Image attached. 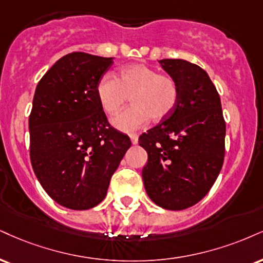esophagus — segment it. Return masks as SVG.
I'll return each instance as SVG.
<instances>
[{
    "mask_svg": "<svg viewBox=\"0 0 263 263\" xmlns=\"http://www.w3.org/2000/svg\"><path fill=\"white\" fill-rule=\"evenodd\" d=\"M129 138H131L132 144H137L138 143V135L137 134H131V135H129Z\"/></svg>",
    "mask_w": 263,
    "mask_h": 263,
    "instance_id": "obj_1",
    "label": "esophagus"
}]
</instances>
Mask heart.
<instances>
[{
	"label": "heart",
	"mask_w": 263,
	"mask_h": 263,
	"mask_svg": "<svg viewBox=\"0 0 263 263\" xmlns=\"http://www.w3.org/2000/svg\"><path fill=\"white\" fill-rule=\"evenodd\" d=\"M97 97L101 107L109 115H115L127 103L131 105L112 119V125L120 131L131 132L145 125L165 120L175 110L179 101L178 82L157 69L132 63L120 68L118 78L104 74L98 82Z\"/></svg>",
	"instance_id": "b5f03b06"
}]
</instances>
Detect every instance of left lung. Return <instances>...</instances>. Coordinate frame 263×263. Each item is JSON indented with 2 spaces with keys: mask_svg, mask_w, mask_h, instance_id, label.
<instances>
[{
  "mask_svg": "<svg viewBox=\"0 0 263 263\" xmlns=\"http://www.w3.org/2000/svg\"><path fill=\"white\" fill-rule=\"evenodd\" d=\"M159 63L178 82L179 101L165 120L138 138L148 153L142 178L154 203L181 211L200 202L219 175L226 121L219 94L204 69L180 59Z\"/></svg>",
  "mask_w": 263,
  "mask_h": 263,
  "instance_id": "1",
  "label": "left lung"
}]
</instances>
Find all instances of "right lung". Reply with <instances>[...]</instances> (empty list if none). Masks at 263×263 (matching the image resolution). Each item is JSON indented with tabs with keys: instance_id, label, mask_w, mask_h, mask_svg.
Here are the masks:
<instances>
[{
	"instance_id": "obj_1",
	"label": "right lung",
	"mask_w": 263,
	"mask_h": 263,
	"mask_svg": "<svg viewBox=\"0 0 263 263\" xmlns=\"http://www.w3.org/2000/svg\"><path fill=\"white\" fill-rule=\"evenodd\" d=\"M112 58L72 52L36 85L29 116L30 162L46 194L63 207L83 211L105 198L112 174L131 147L110 126L97 84Z\"/></svg>"
}]
</instances>
